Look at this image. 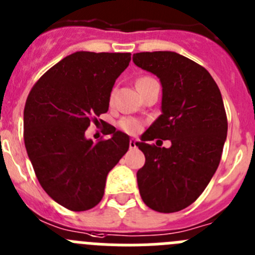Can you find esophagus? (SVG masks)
<instances>
[{
    "label": "esophagus",
    "mask_w": 255,
    "mask_h": 255,
    "mask_svg": "<svg viewBox=\"0 0 255 255\" xmlns=\"http://www.w3.org/2000/svg\"><path fill=\"white\" fill-rule=\"evenodd\" d=\"M137 147V141L134 138H130L129 139V148H135Z\"/></svg>",
    "instance_id": "34e87169"
}]
</instances>
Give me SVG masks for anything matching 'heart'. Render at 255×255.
<instances>
[{
  "label": "heart",
  "instance_id": "heart-1",
  "mask_svg": "<svg viewBox=\"0 0 255 255\" xmlns=\"http://www.w3.org/2000/svg\"><path fill=\"white\" fill-rule=\"evenodd\" d=\"M148 79H151V78H141L137 82V84ZM120 127L123 132L128 133V134H137V133L141 132L142 127H143V123L141 121L135 120V118H123L120 122Z\"/></svg>",
  "mask_w": 255,
  "mask_h": 255
}]
</instances>
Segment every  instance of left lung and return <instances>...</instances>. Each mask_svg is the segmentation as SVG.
<instances>
[{
    "instance_id": "obj_1",
    "label": "left lung",
    "mask_w": 255,
    "mask_h": 255,
    "mask_svg": "<svg viewBox=\"0 0 255 255\" xmlns=\"http://www.w3.org/2000/svg\"><path fill=\"white\" fill-rule=\"evenodd\" d=\"M133 63L162 85V114L137 142L146 157L139 194L152 210L176 213L203 194L218 168L228 132L224 103L209 71L177 52H137ZM158 136L171 147L149 144Z\"/></svg>"
}]
</instances>
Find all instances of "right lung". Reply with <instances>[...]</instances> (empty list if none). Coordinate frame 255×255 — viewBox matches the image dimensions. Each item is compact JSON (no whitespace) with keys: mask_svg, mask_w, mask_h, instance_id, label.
Segmentation results:
<instances>
[{"mask_svg":"<svg viewBox=\"0 0 255 255\" xmlns=\"http://www.w3.org/2000/svg\"><path fill=\"white\" fill-rule=\"evenodd\" d=\"M129 52L77 51L37 80L23 111V139L40 185L54 201L85 211L102 200L107 175L129 148V137L108 126L93 143L85 130L107 113Z\"/></svg>","mask_w":255,"mask_h":255,"instance_id":"right-lung-1","label":"right lung"}]
</instances>
